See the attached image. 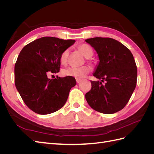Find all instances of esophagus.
Here are the masks:
<instances>
[{
    "instance_id": "obj_1",
    "label": "esophagus",
    "mask_w": 154,
    "mask_h": 154,
    "mask_svg": "<svg viewBox=\"0 0 154 154\" xmlns=\"http://www.w3.org/2000/svg\"><path fill=\"white\" fill-rule=\"evenodd\" d=\"M76 83H80L82 81V79H80V78H76Z\"/></svg>"
}]
</instances>
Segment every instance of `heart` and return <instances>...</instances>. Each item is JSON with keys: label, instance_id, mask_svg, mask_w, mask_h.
<instances>
[{"label": "heart", "instance_id": "1", "mask_svg": "<svg viewBox=\"0 0 154 154\" xmlns=\"http://www.w3.org/2000/svg\"><path fill=\"white\" fill-rule=\"evenodd\" d=\"M80 50L83 54L87 58H91L93 55V50L87 44H82L80 47ZM69 49H65L60 55V60L62 64H66L69 55ZM90 71V67L87 66L81 67H69L62 70V74L65 76H71L76 78H82L85 77Z\"/></svg>", "mask_w": 154, "mask_h": 154}]
</instances>
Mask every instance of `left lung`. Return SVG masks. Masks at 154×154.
I'll list each match as a JSON object with an SVG mask.
<instances>
[{"mask_svg": "<svg viewBox=\"0 0 154 154\" xmlns=\"http://www.w3.org/2000/svg\"><path fill=\"white\" fill-rule=\"evenodd\" d=\"M98 54L100 62L93 74L99 81H91L85 99L92 109L111 114L127 104L137 84V70L130 51L118 40L95 37L85 40ZM106 81L103 85L102 82Z\"/></svg>", "mask_w": 154, "mask_h": 154, "instance_id": "obj_1", "label": "left lung"}]
</instances>
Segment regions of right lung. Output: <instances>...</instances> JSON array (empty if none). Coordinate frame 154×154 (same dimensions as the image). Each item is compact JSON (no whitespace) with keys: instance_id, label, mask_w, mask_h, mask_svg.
I'll list each match as a JSON object with an SVG mask.
<instances>
[{"instance_id":"add662e5","label":"right lung","mask_w":154,"mask_h":154,"mask_svg":"<svg viewBox=\"0 0 154 154\" xmlns=\"http://www.w3.org/2000/svg\"><path fill=\"white\" fill-rule=\"evenodd\" d=\"M74 42L45 36L21 50L15 66V86L25 104L35 113H53L66 103L70 90L76 85L75 78L51 79L48 75L60 71V55Z\"/></svg>"}]
</instances>
